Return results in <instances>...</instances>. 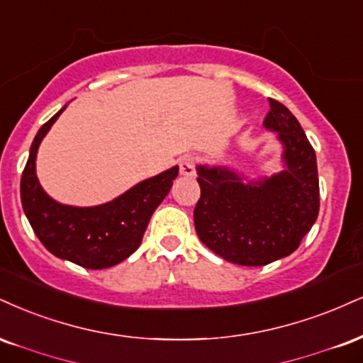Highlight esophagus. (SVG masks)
I'll return each mask as SVG.
<instances>
[{"mask_svg": "<svg viewBox=\"0 0 363 363\" xmlns=\"http://www.w3.org/2000/svg\"><path fill=\"white\" fill-rule=\"evenodd\" d=\"M179 170H181L182 176H194V157H181V159H179Z\"/></svg>", "mask_w": 363, "mask_h": 363, "instance_id": "34e87169", "label": "esophagus"}]
</instances>
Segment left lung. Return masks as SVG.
I'll return each instance as SVG.
<instances>
[{
  "mask_svg": "<svg viewBox=\"0 0 363 363\" xmlns=\"http://www.w3.org/2000/svg\"><path fill=\"white\" fill-rule=\"evenodd\" d=\"M269 104L264 126L277 133L284 147L281 172L247 181L223 165H198L196 233L221 259L247 267L291 255L320 211L314 148L282 103L269 98Z\"/></svg>",
  "mask_w": 363,
  "mask_h": 363,
  "instance_id": "1",
  "label": "left lung"
}]
</instances>
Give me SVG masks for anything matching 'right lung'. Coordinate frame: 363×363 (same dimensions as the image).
Instances as JSON below:
<instances>
[{"instance_id": "1", "label": "right lung", "mask_w": 363, "mask_h": 363, "mask_svg": "<svg viewBox=\"0 0 363 363\" xmlns=\"http://www.w3.org/2000/svg\"><path fill=\"white\" fill-rule=\"evenodd\" d=\"M64 110L65 106L35 135L21 174V206L42 245L55 257L86 269L113 267L140 247L150 216L172 187L179 167L145 179L99 206L77 208L57 203L42 189L35 159L43 137Z\"/></svg>"}]
</instances>
